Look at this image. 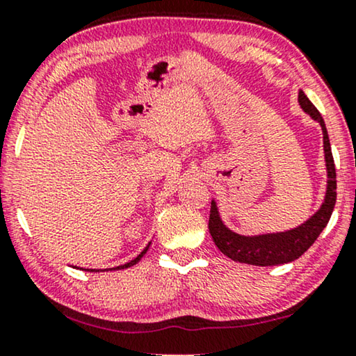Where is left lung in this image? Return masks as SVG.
<instances>
[{"label":"left lung","instance_id":"1","mask_svg":"<svg viewBox=\"0 0 356 356\" xmlns=\"http://www.w3.org/2000/svg\"><path fill=\"white\" fill-rule=\"evenodd\" d=\"M300 106L308 113L311 118L318 121L323 128L324 139V154L325 167H327V191L323 206L313 217L308 218L300 227L289 232L267 233V235L257 236H243L238 233L228 230L223 225L220 216H218L216 201L211 202V216H209V232L216 246L232 261L245 262L251 266H279L286 264L298 259L309 250V246L318 240L321 232L327 225L330 216H332L335 199H337V181H335V165L332 150H330L329 134L325 129L324 120L318 108L311 104V100L305 95L303 90L298 94Z\"/></svg>","mask_w":356,"mask_h":356}]
</instances>
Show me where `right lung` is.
<instances>
[{
    "label": "right lung",
    "instance_id": "obj_1",
    "mask_svg": "<svg viewBox=\"0 0 356 356\" xmlns=\"http://www.w3.org/2000/svg\"><path fill=\"white\" fill-rule=\"evenodd\" d=\"M147 250H149V245L144 248V251H143V252H140V254H139L138 257H136V259H133V261H129V262H126V264H123V266H118V267H115V269H128V267H131V266H134V264H138V262L140 261V257H143V256L145 254V252H147ZM87 270H89V269H87ZM92 270H94V269H92Z\"/></svg>",
    "mask_w": 356,
    "mask_h": 356
}]
</instances>
